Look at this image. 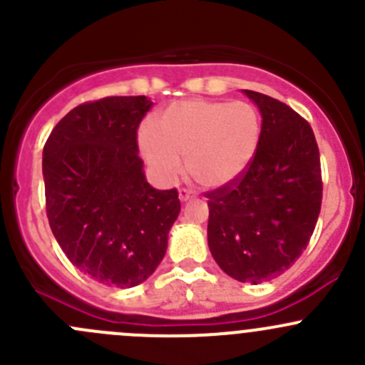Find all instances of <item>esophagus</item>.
Here are the masks:
<instances>
[{
    "label": "esophagus",
    "instance_id": "obj_1",
    "mask_svg": "<svg viewBox=\"0 0 365 365\" xmlns=\"http://www.w3.org/2000/svg\"><path fill=\"white\" fill-rule=\"evenodd\" d=\"M178 197H180V201H182V203H185V201L192 200V197H194V194L190 192L189 189H180V192H178Z\"/></svg>",
    "mask_w": 365,
    "mask_h": 365
}]
</instances>
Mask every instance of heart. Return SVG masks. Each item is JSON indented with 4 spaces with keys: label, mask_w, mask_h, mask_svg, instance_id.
<instances>
[{
    "label": "heart",
    "mask_w": 365,
    "mask_h": 365,
    "mask_svg": "<svg viewBox=\"0 0 365 365\" xmlns=\"http://www.w3.org/2000/svg\"><path fill=\"white\" fill-rule=\"evenodd\" d=\"M259 114L247 102L189 98L164 108L157 125L145 123L138 141L143 157L164 182L187 171L205 189L237 182L256 155Z\"/></svg>",
    "instance_id": "obj_1"
}]
</instances>
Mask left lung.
I'll return each mask as SVG.
<instances>
[{
  "label": "left lung",
  "mask_w": 365,
  "mask_h": 365,
  "mask_svg": "<svg viewBox=\"0 0 365 365\" xmlns=\"http://www.w3.org/2000/svg\"><path fill=\"white\" fill-rule=\"evenodd\" d=\"M261 135L247 171L206 192L208 247L240 282L270 281L305 251L322 210V165L311 125L289 106L257 91Z\"/></svg>",
  "instance_id": "8db88e82"
}]
</instances>
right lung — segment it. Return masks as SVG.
Segmentation results:
<instances>
[{
    "label": "right lung",
    "mask_w": 365,
    "mask_h": 365,
    "mask_svg": "<svg viewBox=\"0 0 365 365\" xmlns=\"http://www.w3.org/2000/svg\"><path fill=\"white\" fill-rule=\"evenodd\" d=\"M153 102L106 97L58 121L43 146L49 226L70 263L106 286L132 288L159 267L180 213L178 190L146 182L138 127Z\"/></svg>",
    "instance_id": "right-lung-1"
}]
</instances>
